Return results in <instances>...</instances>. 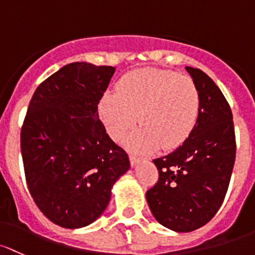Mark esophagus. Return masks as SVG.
<instances>
[{"mask_svg": "<svg viewBox=\"0 0 255 255\" xmlns=\"http://www.w3.org/2000/svg\"><path fill=\"white\" fill-rule=\"evenodd\" d=\"M129 161H130V165H132L133 167H134V166L138 165V162L140 161V160H139V157L133 156V155H129Z\"/></svg>", "mask_w": 255, "mask_h": 255, "instance_id": "esophagus-1", "label": "esophagus"}]
</instances>
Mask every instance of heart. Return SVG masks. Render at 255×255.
I'll return each mask as SVG.
<instances>
[{
    "label": "heart",
    "instance_id": "heart-1",
    "mask_svg": "<svg viewBox=\"0 0 255 255\" xmlns=\"http://www.w3.org/2000/svg\"><path fill=\"white\" fill-rule=\"evenodd\" d=\"M199 111L194 82L159 68L128 72L117 83L116 94L106 93L99 103L101 122L115 140L134 126L138 115L140 127L127 139L128 146L138 152L182 145L194 129Z\"/></svg>",
    "mask_w": 255,
    "mask_h": 255
}]
</instances>
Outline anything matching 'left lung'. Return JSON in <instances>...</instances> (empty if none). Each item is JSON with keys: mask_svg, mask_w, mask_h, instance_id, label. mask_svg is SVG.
I'll return each mask as SVG.
<instances>
[{"mask_svg": "<svg viewBox=\"0 0 255 255\" xmlns=\"http://www.w3.org/2000/svg\"><path fill=\"white\" fill-rule=\"evenodd\" d=\"M197 87L200 111L182 145L152 160L159 181L146 200L159 224L175 232H191L215 216L229 188L236 157L232 112L214 80L199 68L186 67Z\"/></svg>", "mask_w": 255, "mask_h": 255, "instance_id": "8db88e82", "label": "left lung"}]
</instances>
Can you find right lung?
<instances>
[{
	"mask_svg": "<svg viewBox=\"0 0 255 255\" xmlns=\"http://www.w3.org/2000/svg\"><path fill=\"white\" fill-rule=\"evenodd\" d=\"M114 67L74 62L36 88L20 132L26 184L37 208L64 229L100 218L129 159L107 135L98 104Z\"/></svg>",
	"mask_w": 255,
	"mask_h": 255,
	"instance_id": "add662e5",
	"label": "right lung"
}]
</instances>
